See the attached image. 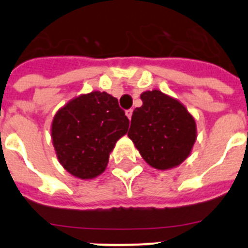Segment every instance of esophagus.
<instances>
[{
  "label": "esophagus",
  "mask_w": 248,
  "mask_h": 248,
  "mask_svg": "<svg viewBox=\"0 0 248 248\" xmlns=\"http://www.w3.org/2000/svg\"><path fill=\"white\" fill-rule=\"evenodd\" d=\"M126 117L129 118V119H131V115H133V109H128V110L125 111Z\"/></svg>",
  "instance_id": "1"
}]
</instances>
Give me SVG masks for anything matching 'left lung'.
Wrapping results in <instances>:
<instances>
[{
  "label": "left lung",
  "mask_w": 248,
  "mask_h": 248,
  "mask_svg": "<svg viewBox=\"0 0 248 248\" xmlns=\"http://www.w3.org/2000/svg\"><path fill=\"white\" fill-rule=\"evenodd\" d=\"M143 105L131 115L128 137L150 166L166 170L180 165L196 140V123L179 100L160 91L140 95Z\"/></svg>",
  "instance_id": "obj_1"
}]
</instances>
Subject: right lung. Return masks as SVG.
Here are the masks:
<instances>
[{
  "mask_svg": "<svg viewBox=\"0 0 248 248\" xmlns=\"http://www.w3.org/2000/svg\"><path fill=\"white\" fill-rule=\"evenodd\" d=\"M129 119L110 94L92 92L59 109L52 123V140L59 163L73 176L93 179L107 168Z\"/></svg>",
  "mask_w": 248,
  "mask_h": 248,
  "instance_id": "add662e5",
  "label": "right lung"
}]
</instances>
